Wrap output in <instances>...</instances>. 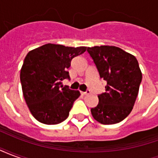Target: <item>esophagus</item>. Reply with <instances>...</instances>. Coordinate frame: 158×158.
<instances>
[{
    "label": "esophagus",
    "instance_id": "esophagus-1",
    "mask_svg": "<svg viewBox=\"0 0 158 158\" xmlns=\"http://www.w3.org/2000/svg\"><path fill=\"white\" fill-rule=\"evenodd\" d=\"M89 93V90H86V91H80V94L82 96H85V95H88Z\"/></svg>",
    "mask_w": 158,
    "mask_h": 158
}]
</instances>
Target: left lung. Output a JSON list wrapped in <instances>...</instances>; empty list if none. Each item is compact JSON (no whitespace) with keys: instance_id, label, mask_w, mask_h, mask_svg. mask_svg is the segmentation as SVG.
Returning a JSON list of instances; mask_svg holds the SVG:
<instances>
[{"instance_id":"left-lung-1","label":"left lung","mask_w":158,"mask_h":158,"mask_svg":"<svg viewBox=\"0 0 158 158\" xmlns=\"http://www.w3.org/2000/svg\"><path fill=\"white\" fill-rule=\"evenodd\" d=\"M100 78L106 82V91L98 95L99 102L90 109L97 122L114 124L131 113L138 96L142 73L135 56L113 45L88 47Z\"/></svg>"}]
</instances>
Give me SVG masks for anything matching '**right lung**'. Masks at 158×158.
Returning <instances> with one entry per match:
<instances>
[{
  "label": "right lung",
  "instance_id": "1",
  "mask_svg": "<svg viewBox=\"0 0 158 158\" xmlns=\"http://www.w3.org/2000/svg\"><path fill=\"white\" fill-rule=\"evenodd\" d=\"M85 51V46L69 47L49 43L27 54L20 81L24 100L36 120L45 124H57L69 117L80 93L63 87L62 81L69 79L68 69L72 59Z\"/></svg>",
  "mask_w": 158,
  "mask_h": 158
}]
</instances>
